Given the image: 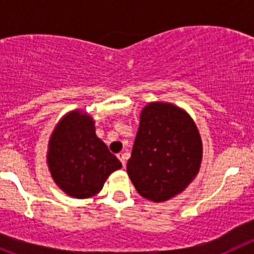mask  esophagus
<instances>
[{
    "instance_id": "obj_1",
    "label": "esophagus",
    "mask_w": 254,
    "mask_h": 254,
    "mask_svg": "<svg viewBox=\"0 0 254 254\" xmlns=\"http://www.w3.org/2000/svg\"><path fill=\"white\" fill-rule=\"evenodd\" d=\"M118 156V159L121 160V163H122L123 167H126V160H127V155L125 154V152H120V154L117 155Z\"/></svg>"
}]
</instances>
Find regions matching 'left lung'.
Returning a JSON list of instances; mask_svg holds the SVG:
<instances>
[{
	"label": "left lung",
	"mask_w": 254,
	"mask_h": 254,
	"mask_svg": "<svg viewBox=\"0 0 254 254\" xmlns=\"http://www.w3.org/2000/svg\"><path fill=\"white\" fill-rule=\"evenodd\" d=\"M202 159L198 129L181 108L151 103L143 108L127 173L138 193L161 202L196 177Z\"/></svg>",
	"instance_id": "left-lung-1"
}]
</instances>
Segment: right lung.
Listing matches in <instances>:
<instances>
[{
  "label": "right lung",
  "mask_w": 254,
  "mask_h": 254,
  "mask_svg": "<svg viewBox=\"0 0 254 254\" xmlns=\"http://www.w3.org/2000/svg\"><path fill=\"white\" fill-rule=\"evenodd\" d=\"M48 167L61 190L75 198H86L98 193L122 164L96 137L93 118L73 111L52 133Z\"/></svg>",
  "instance_id": "right-lung-1"
}]
</instances>
